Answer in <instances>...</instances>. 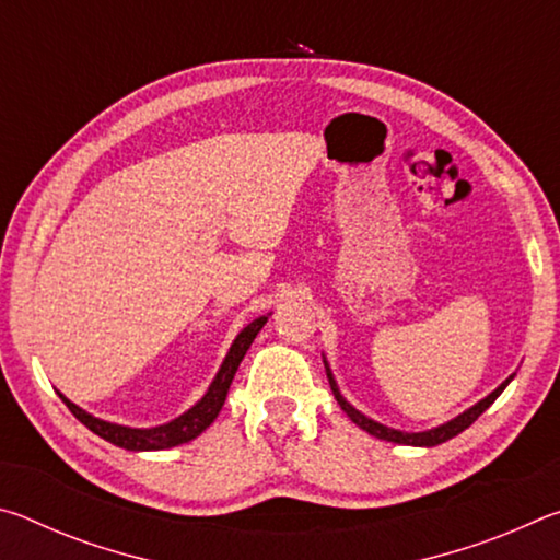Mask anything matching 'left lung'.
I'll list each match as a JSON object with an SVG mask.
<instances>
[{
  "label": "left lung",
  "mask_w": 560,
  "mask_h": 560,
  "mask_svg": "<svg viewBox=\"0 0 560 560\" xmlns=\"http://www.w3.org/2000/svg\"><path fill=\"white\" fill-rule=\"evenodd\" d=\"M324 365H326V375H328V383H330V390H334V397L340 405V410H343L350 420H353L360 430H365L368 434H373V438L377 440H385V442H395V444H407V447H438V444L447 442L452 438H457L459 432H464L469 428V424L477 420V417L487 410V407L497 400V397L504 393V387L514 381V375H509L504 383H501L497 390H491L485 400H479L477 405H471L469 410L459 412L457 417H452V420H447L444 424H438V428L432 430H422V432H405V430H395V428H387V424H381L377 420H373V417L363 415L360 410H355L353 405H350L343 393H340V387L336 383L334 377V371H330L328 360L324 355Z\"/></svg>",
  "instance_id": "obj_1"
}]
</instances>
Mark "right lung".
<instances>
[{
    "instance_id": "obj_1",
    "label": "right lung",
    "mask_w": 560,
    "mask_h": 560,
    "mask_svg": "<svg viewBox=\"0 0 560 560\" xmlns=\"http://www.w3.org/2000/svg\"><path fill=\"white\" fill-rule=\"evenodd\" d=\"M269 316L271 314L254 318L252 324H246L240 334H236L234 343L230 346V350H226L220 371H217L214 381L210 383V387H207V393L192 407H189V410H185L183 415L165 424H155V428H128V424L101 420V417L86 412L83 407L71 402L69 397L61 393L59 397L75 415V420H81L91 432H96L98 438L116 444V447L130 450V452H155V450L177 447V444H185L189 440L200 438V434L217 420V415H220L222 405L226 400V393H230L236 368H240L246 350H249L254 338H257V334L264 328V324H267Z\"/></svg>"
}]
</instances>
